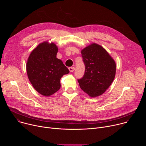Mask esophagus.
I'll use <instances>...</instances> for the list:
<instances>
[{
    "mask_svg": "<svg viewBox=\"0 0 146 146\" xmlns=\"http://www.w3.org/2000/svg\"><path fill=\"white\" fill-rule=\"evenodd\" d=\"M69 71H70V72H74V70H75V68H74V67H69Z\"/></svg>",
    "mask_w": 146,
    "mask_h": 146,
    "instance_id": "1",
    "label": "esophagus"
}]
</instances>
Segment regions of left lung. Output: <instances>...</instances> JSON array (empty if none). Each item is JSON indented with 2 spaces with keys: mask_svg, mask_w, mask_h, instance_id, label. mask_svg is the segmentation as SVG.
I'll return each instance as SVG.
<instances>
[{
  "mask_svg": "<svg viewBox=\"0 0 146 146\" xmlns=\"http://www.w3.org/2000/svg\"><path fill=\"white\" fill-rule=\"evenodd\" d=\"M85 73L78 80L81 89L91 98L102 95L113 82L116 72L115 60L101 46L92 43L81 50Z\"/></svg>",
  "mask_w": 146,
  "mask_h": 146,
  "instance_id": "8db88e82",
  "label": "left lung"
}]
</instances>
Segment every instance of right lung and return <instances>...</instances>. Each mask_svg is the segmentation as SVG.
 I'll list each match as a JSON object with an SVG mask.
<instances>
[{"label":"right lung","instance_id":"right-lung-1","mask_svg":"<svg viewBox=\"0 0 146 146\" xmlns=\"http://www.w3.org/2000/svg\"><path fill=\"white\" fill-rule=\"evenodd\" d=\"M58 48L48 41L39 44L30 54L27 62L28 78L40 94L49 96L60 88V80L69 73L62 61L56 58Z\"/></svg>","mask_w":146,"mask_h":146}]
</instances>
